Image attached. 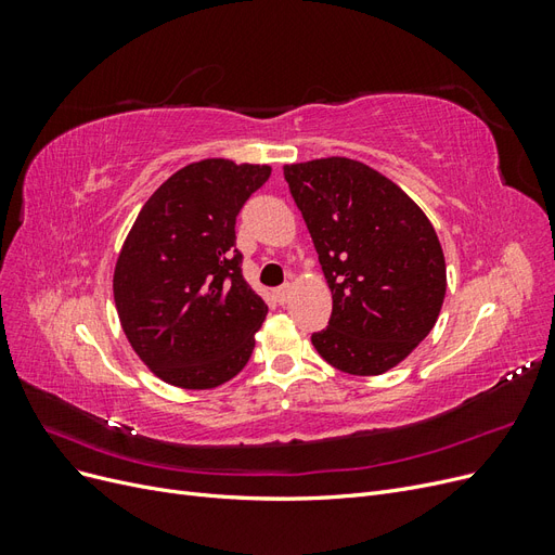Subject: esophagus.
I'll return each mask as SVG.
<instances>
[{
	"instance_id": "34e87169",
	"label": "esophagus",
	"mask_w": 555,
	"mask_h": 555,
	"mask_svg": "<svg viewBox=\"0 0 555 555\" xmlns=\"http://www.w3.org/2000/svg\"><path fill=\"white\" fill-rule=\"evenodd\" d=\"M289 294H292V284H282V287H278V289H275L278 304H287V300H289Z\"/></svg>"
}]
</instances>
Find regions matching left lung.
<instances>
[{
	"mask_svg": "<svg viewBox=\"0 0 555 555\" xmlns=\"http://www.w3.org/2000/svg\"><path fill=\"white\" fill-rule=\"evenodd\" d=\"M333 294L319 357L349 375H382L433 331L447 292L442 245L396 182L347 157L284 166Z\"/></svg>",
	"mask_w": 555,
	"mask_h": 555,
	"instance_id": "obj_1",
	"label": "left lung"
}]
</instances>
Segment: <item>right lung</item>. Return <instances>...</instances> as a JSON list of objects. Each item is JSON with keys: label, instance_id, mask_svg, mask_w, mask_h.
<instances>
[{"label": "right lung", "instance_id": "1", "mask_svg": "<svg viewBox=\"0 0 555 555\" xmlns=\"http://www.w3.org/2000/svg\"><path fill=\"white\" fill-rule=\"evenodd\" d=\"M271 166L194 162L145 201L115 263L113 296L141 361L180 389H215L255 349L268 306L243 278L236 217Z\"/></svg>", "mask_w": 555, "mask_h": 555}]
</instances>
